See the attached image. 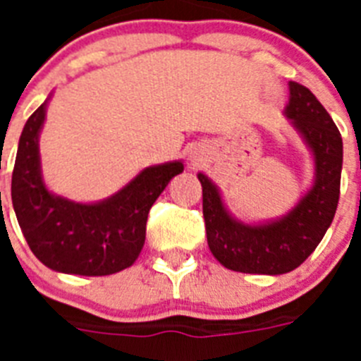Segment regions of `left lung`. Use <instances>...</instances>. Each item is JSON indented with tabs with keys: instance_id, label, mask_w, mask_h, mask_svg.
<instances>
[{
	"instance_id": "left-lung-1",
	"label": "left lung",
	"mask_w": 361,
	"mask_h": 361,
	"mask_svg": "<svg viewBox=\"0 0 361 361\" xmlns=\"http://www.w3.org/2000/svg\"><path fill=\"white\" fill-rule=\"evenodd\" d=\"M289 92L291 99L286 114L304 135L317 164L314 186L291 213L271 224H240L226 212L212 180L199 173L208 245L213 257L228 269L251 275H282L296 269L317 250L336 213L343 161L342 135L309 88L291 81Z\"/></svg>"
}]
</instances>
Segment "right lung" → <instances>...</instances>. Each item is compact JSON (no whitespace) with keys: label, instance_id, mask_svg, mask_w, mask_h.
<instances>
[{"label":"right lung","instance_id":"right-lung-1","mask_svg":"<svg viewBox=\"0 0 361 361\" xmlns=\"http://www.w3.org/2000/svg\"><path fill=\"white\" fill-rule=\"evenodd\" d=\"M41 104L19 137L12 171V204L32 253L54 271L104 276L135 262L146 238L149 208L183 162L146 168L128 186L97 204L54 197L41 180L37 137L44 121Z\"/></svg>","mask_w":361,"mask_h":361}]
</instances>
